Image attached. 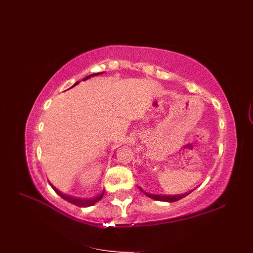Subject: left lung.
Wrapping results in <instances>:
<instances>
[{
    "label": "left lung",
    "mask_w": 253,
    "mask_h": 253,
    "mask_svg": "<svg viewBox=\"0 0 253 253\" xmlns=\"http://www.w3.org/2000/svg\"><path fill=\"white\" fill-rule=\"evenodd\" d=\"M139 190L143 192L142 189H139ZM191 192H188V193H185V194H181V195H173V196H171V195H168V196H166V195H153V194H148V193H145V192L144 193H145L146 196H148L149 198H152L154 200L165 201V202H174V201H178V200L184 198L185 196H188Z\"/></svg>",
    "instance_id": "left-lung-1"
}]
</instances>
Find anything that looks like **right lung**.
Returning <instances> with one entry per match:
<instances>
[{"label":"right lung","mask_w":253,"mask_h":253,"mask_svg":"<svg viewBox=\"0 0 253 253\" xmlns=\"http://www.w3.org/2000/svg\"><path fill=\"white\" fill-rule=\"evenodd\" d=\"M99 74H100V73L89 75V76L85 77V78H84L83 80H86V79L90 78L91 76H97V75H99ZM101 74H102V73H101ZM78 83H79V82H76V83H75L72 87H74L75 85H77ZM49 183H50V185L52 186V189H53V190H54L56 193H57V194L60 196V197H61L62 199L67 200L68 202H70V203H72V204H75V205H77V207H80V208H87V207H91V205H93V204H95L96 202L100 201V200L102 199V197H103V195H104V192H103V193H101L99 196H97V197L92 198V199H85V198L73 197V196H70V195H67V194H64V193H61L60 191H58L57 189H56L54 185H52V183H51V182H49Z\"/></svg>","instance_id":"right-lung-1"}]
</instances>
